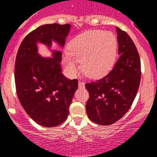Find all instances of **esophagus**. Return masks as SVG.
<instances>
[{"instance_id":"1","label":"esophagus","mask_w":157,"mask_h":157,"mask_svg":"<svg viewBox=\"0 0 157 157\" xmlns=\"http://www.w3.org/2000/svg\"><path fill=\"white\" fill-rule=\"evenodd\" d=\"M78 86H79L80 88H83V87L85 86V83L82 82H78Z\"/></svg>"}]
</instances>
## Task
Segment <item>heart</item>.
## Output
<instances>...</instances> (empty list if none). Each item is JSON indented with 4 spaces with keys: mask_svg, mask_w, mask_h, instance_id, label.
<instances>
[{
    "mask_svg": "<svg viewBox=\"0 0 157 157\" xmlns=\"http://www.w3.org/2000/svg\"><path fill=\"white\" fill-rule=\"evenodd\" d=\"M67 50L63 56L67 74L75 75L79 70L78 62H81L83 72L95 78L106 75L114 65L117 40L111 32L88 30L72 38Z\"/></svg>",
    "mask_w": 157,
    "mask_h": 157,
    "instance_id": "heart-1",
    "label": "heart"
}]
</instances>
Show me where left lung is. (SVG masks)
Returning <instances> with one entry per match:
<instances>
[{"instance_id": "1", "label": "left lung", "mask_w": 157, "mask_h": 157, "mask_svg": "<svg viewBox=\"0 0 157 157\" xmlns=\"http://www.w3.org/2000/svg\"><path fill=\"white\" fill-rule=\"evenodd\" d=\"M119 55L114 67L104 78L86 83L90 97L86 105L89 119L100 125H111L127 112L141 80V60L134 41L116 27Z\"/></svg>"}]
</instances>
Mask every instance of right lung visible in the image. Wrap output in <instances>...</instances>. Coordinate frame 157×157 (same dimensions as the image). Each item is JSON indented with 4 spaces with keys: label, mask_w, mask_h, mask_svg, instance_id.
I'll use <instances>...</instances> for the list:
<instances>
[{
    "label": "right lung",
    "mask_w": 157,
    "mask_h": 157,
    "mask_svg": "<svg viewBox=\"0 0 157 157\" xmlns=\"http://www.w3.org/2000/svg\"><path fill=\"white\" fill-rule=\"evenodd\" d=\"M71 24H45L25 37L15 63V82L19 102L37 124L53 127L64 122L78 89L77 79L62 74V52L52 50V57L37 52V43L48 48L55 41L63 47Z\"/></svg>",
    "instance_id": "1"
}]
</instances>
